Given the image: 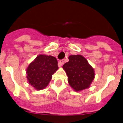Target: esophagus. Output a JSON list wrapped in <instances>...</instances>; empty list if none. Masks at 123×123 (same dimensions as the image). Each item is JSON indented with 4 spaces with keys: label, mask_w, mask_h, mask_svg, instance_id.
I'll use <instances>...</instances> for the list:
<instances>
[{
    "label": "esophagus",
    "mask_w": 123,
    "mask_h": 123,
    "mask_svg": "<svg viewBox=\"0 0 123 123\" xmlns=\"http://www.w3.org/2000/svg\"><path fill=\"white\" fill-rule=\"evenodd\" d=\"M65 62V60L64 59H62V60H60L58 62V65H59V67H61L62 65L64 64Z\"/></svg>",
    "instance_id": "1"
}]
</instances>
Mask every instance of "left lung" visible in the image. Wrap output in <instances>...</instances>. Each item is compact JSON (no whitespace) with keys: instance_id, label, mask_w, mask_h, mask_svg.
Returning <instances> with one entry per match:
<instances>
[{"instance_id":"8db88e82","label":"left lung","mask_w":123,"mask_h":123,"mask_svg":"<svg viewBox=\"0 0 123 123\" xmlns=\"http://www.w3.org/2000/svg\"><path fill=\"white\" fill-rule=\"evenodd\" d=\"M69 61L64 64L63 68L68 76V82L75 91L88 88L95 77L93 68L81 55H71Z\"/></svg>"}]
</instances>
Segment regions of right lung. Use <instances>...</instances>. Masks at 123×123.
Wrapping results in <instances>:
<instances>
[{
    "instance_id": "1",
    "label": "right lung",
    "mask_w": 123,
    "mask_h": 123,
    "mask_svg": "<svg viewBox=\"0 0 123 123\" xmlns=\"http://www.w3.org/2000/svg\"><path fill=\"white\" fill-rule=\"evenodd\" d=\"M58 69V61L52 56L41 55L28 65L27 79L30 84L36 90L45 88Z\"/></svg>"
}]
</instances>
